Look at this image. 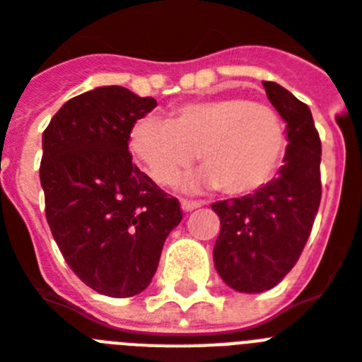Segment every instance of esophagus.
I'll use <instances>...</instances> for the list:
<instances>
[{"instance_id": "esophagus-1", "label": "esophagus", "mask_w": 362, "mask_h": 362, "mask_svg": "<svg viewBox=\"0 0 362 362\" xmlns=\"http://www.w3.org/2000/svg\"><path fill=\"white\" fill-rule=\"evenodd\" d=\"M180 206H182V209H184V211H186V214H189V211H193V209H197V208H200V202H197V200H187V199H184L180 202Z\"/></svg>"}]
</instances>
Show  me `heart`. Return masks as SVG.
<instances>
[{
	"instance_id": "obj_1",
	"label": "heart",
	"mask_w": 362,
	"mask_h": 362,
	"mask_svg": "<svg viewBox=\"0 0 362 362\" xmlns=\"http://www.w3.org/2000/svg\"><path fill=\"white\" fill-rule=\"evenodd\" d=\"M285 147L278 112L245 97L187 103L167 121L145 115L129 132L130 153L156 184H173L200 151L206 169L187 187H221L226 195H248L267 184Z\"/></svg>"
}]
</instances>
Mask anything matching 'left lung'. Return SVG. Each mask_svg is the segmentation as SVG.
<instances>
[{
  "label": "left lung",
  "mask_w": 362,
  "mask_h": 362,
  "mask_svg": "<svg viewBox=\"0 0 362 362\" xmlns=\"http://www.w3.org/2000/svg\"><path fill=\"white\" fill-rule=\"evenodd\" d=\"M267 97L285 121L287 148L278 176L256 193L218 200L214 247L218 276L238 293H263L296 265L320 206V138L311 110L289 90L263 81Z\"/></svg>",
  "instance_id": "8db88e82"
}]
</instances>
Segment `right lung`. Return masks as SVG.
I'll return each mask as SVG.
<instances>
[{
  "label": "right lung",
  "mask_w": 362,
  "mask_h": 362,
  "mask_svg": "<svg viewBox=\"0 0 362 362\" xmlns=\"http://www.w3.org/2000/svg\"><path fill=\"white\" fill-rule=\"evenodd\" d=\"M156 106L123 86L69 99L42 136L45 217L64 259L112 298L145 291L182 209L132 163L129 132Z\"/></svg>",
  "instance_id": "right-lung-1"
}]
</instances>
